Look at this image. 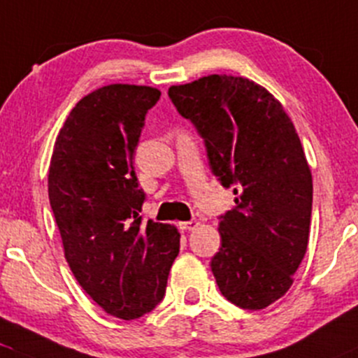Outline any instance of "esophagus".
I'll list each match as a JSON object with an SVG mask.
<instances>
[{"label": "esophagus", "mask_w": 358, "mask_h": 358, "mask_svg": "<svg viewBox=\"0 0 358 358\" xmlns=\"http://www.w3.org/2000/svg\"><path fill=\"white\" fill-rule=\"evenodd\" d=\"M179 226L182 231H193L200 226V222H198V220H187V222H180Z\"/></svg>", "instance_id": "1"}]
</instances>
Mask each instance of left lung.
Returning a JSON list of instances; mask_svg holds the SVG:
<instances>
[{"label": "left lung", "mask_w": 358, "mask_h": 358, "mask_svg": "<svg viewBox=\"0 0 358 358\" xmlns=\"http://www.w3.org/2000/svg\"><path fill=\"white\" fill-rule=\"evenodd\" d=\"M169 98L203 138L213 176L236 194L210 262L217 286L236 307H268L293 285L310 233L314 187L294 125L245 77L213 73L172 86Z\"/></svg>", "instance_id": "8db88e82"}]
</instances>
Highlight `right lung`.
<instances>
[{
  "mask_svg": "<svg viewBox=\"0 0 358 358\" xmlns=\"http://www.w3.org/2000/svg\"><path fill=\"white\" fill-rule=\"evenodd\" d=\"M158 99V90L134 84H110L84 96L60 129L48 174L70 271L106 314L124 320L164 300L179 253L178 229L143 222L139 213L146 194L134 153Z\"/></svg>",
  "mask_w": 358,
  "mask_h": 358,
  "instance_id": "obj_1",
  "label": "right lung"
}]
</instances>
